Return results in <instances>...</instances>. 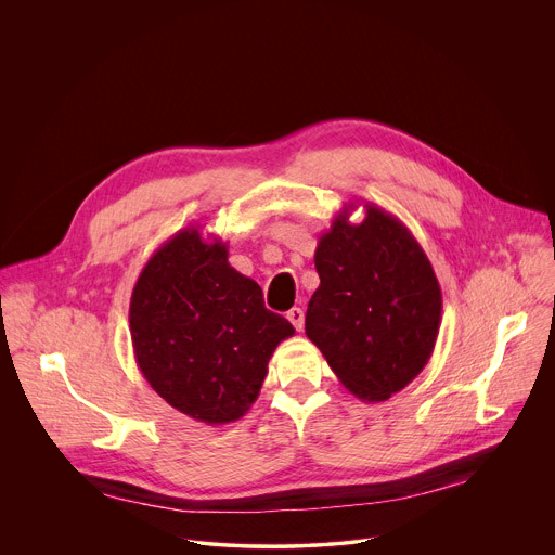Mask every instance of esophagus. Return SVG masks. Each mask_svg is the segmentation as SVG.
<instances>
[{"mask_svg":"<svg viewBox=\"0 0 555 555\" xmlns=\"http://www.w3.org/2000/svg\"><path fill=\"white\" fill-rule=\"evenodd\" d=\"M287 321L294 325L296 332H302V325H305V313H302V309H300V307H292V309L287 311Z\"/></svg>","mask_w":555,"mask_h":555,"instance_id":"1","label":"esophagus"}]
</instances>
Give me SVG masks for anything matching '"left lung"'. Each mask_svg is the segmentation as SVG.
<instances>
[{"label": "left lung", "mask_w": 555, "mask_h": 555, "mask_svg": "<svg viewBox=\"0 0 555 555\" xmlns=\"http://www.w3.org/2000/svg\"><path fill=\"white\" fill-rule=\"evenodd\" d=\"M345 204L315 246L321 276L305 334L321 349L343 386L362 402H384L428 364L441 325V287L435 270L395 215Z\"/></svg>", "instance_id": "left-lung-1"}]
</instances>
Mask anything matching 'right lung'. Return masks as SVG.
<instances>
[{"label": "right lung", "mask_w": 555, "mask_h": 555, "mask_svg": "<svg viewBox=\"0 0 555 555\" xmlns=\"http://www.w3.org/2000/svg\"><path fill=\"white\" fill-rule=\"evenodd\" d=\"M140 373L195 422L242 420L294 327L266 309L257 281L228 263V244L202 225L176 232L144 263L129 302Z\"/></svg>", "instance_id": "right-lung-1"}]
</instances>
